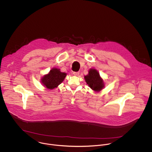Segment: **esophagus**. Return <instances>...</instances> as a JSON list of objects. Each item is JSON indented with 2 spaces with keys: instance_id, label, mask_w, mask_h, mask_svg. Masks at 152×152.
<instances>
[{
  "instance_id": "1",
  "label": "esophagus",
  "mask_w": 152,
  "mask_h": 152,
  "mask_svg": "<svg viewBox=\"0 0 152 152\" xmlns=\"http://www.w3.org/2000/svg\"><path fill=\"white\" fill-rule=\"evenodd\" d=\"M73 74L75 75V76H78L79 75V72H73Z\"/></svg>"
}]
</instances>
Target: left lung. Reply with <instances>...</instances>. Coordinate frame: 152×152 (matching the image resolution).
Instances as JSON below:
<instances>
[{
    "instance_id": "obj_1",
    "label": "left lung",
    "mask_w": 152,
    "mask_h": 152,
    "mask_svg": "<svg viewBox=\"0 0 152 152\" xmlns=\"http://www.w3.org/2000/svg\"><path fill=\"white\" fill-rule=\"evenodd\" d=\"M88 86L94 91L99 92L103 88L104 83L99 72L94 69H91L89 73L84 77Z\"/></svg>"
}]
</instances>
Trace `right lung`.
Instances as JSON below:
<instances>
[{
  "mask_svg": "<svg viewBox=\"0 0 152 152\" xmlns=\"http://www.w3.org/2000/svg\"><path fill=\"white\" fill-rule=\"evenodd\" d=\"M66 73L61 72L59 69L53 68L51 69L48 75L44 76L42 81L48 89H52L60 85L65 79Z\"/></svg>",
  "mask_w": 152,
  "mask_h": 152,
  "instance_id": "obj_1",
  "label": "right lung"
}]
</instances>
